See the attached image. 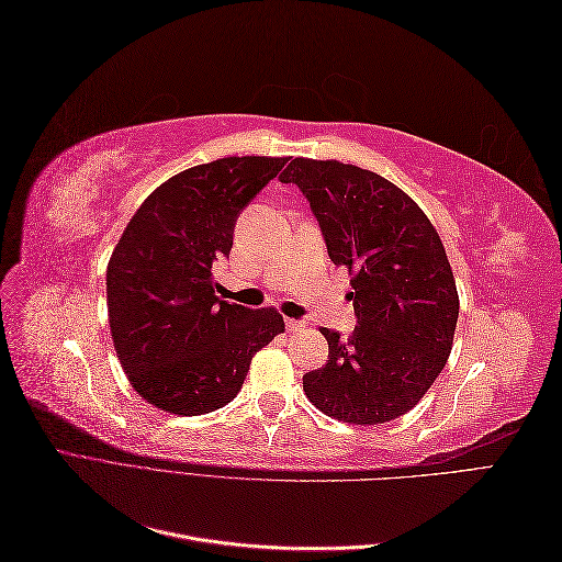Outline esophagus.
I'll return each mask as SVG.
<instances>
[{
	"label": "esophagus",
	"instance_id": "esophagus-1",
	"mask_svg": "<svg viewBox=\"0 0 562 562\" xmlns=\"http://www.w3.org/2000/svg\"><path fill=\"white\" fill-rule=\"evenodd\" d=\"M285 328H288V333H300V330H304V321L285 318Z\"/></svg>",
	"mask_w": 562,
	"mask_h": 562
}]
</instances>
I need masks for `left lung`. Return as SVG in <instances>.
Instances as JSON below:
<instances>
[{
  "mask_svg": "<svg viewBox=\"0 0 562 562\" xmlns=\"http://www.w3.org/2000/svg\"><path fill=\"white\" fill-rule=\"evenodd\" d=\"M279 180L307 196L330 260L349 271L359 321L347 339L321 328L328 363L302 378L304 394L361 427L405 415L452 349L459 295L443 241L401 187L366 168L297 157Z\"/></svg>",
  "mask_w": 562,
  "mask_h": 562,
  "instance_id": "1",
  "label": "left lung"
}]
</instances>
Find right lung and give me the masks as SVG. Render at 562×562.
<instances>
[{"label":"right lung","instance_id":"obj_1","mask_svg":"<svg viewBox=\"0 0 562 562\" xmlns=\"http://www.w3.org/2000/svg\"><path fill=\"white\" fill-rule=\"evenodd\" d=\"M288 157H225L168 178L135 211L108 262L114 351L138 396L171 415L227 405L255 351L283 333L274 307L215 295L213 262L229 255L248 201Z\"/></svg>","mask_w":562,"mask_h":562}]
</instances>
